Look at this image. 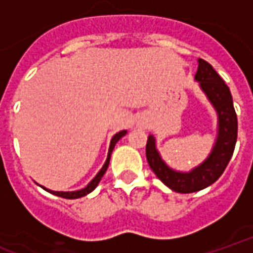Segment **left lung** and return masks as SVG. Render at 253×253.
<instances>
[{"label": "left lung", "mask_w": 253, "mask_h": 253, "mask_svg": "<svg viewBox=\"0 0 253 253\" xmlns=\"http://www.w3.org/2000/svg\"><path fill=\"white\" fill-rule=\"evenodd\" d=\"M198 63L195 80L217 113V136L211 154L190 172H180L166 165L152 135H148L146 144V157L154 173L169 188L179 194L196 192L216 182L228 166L238 139V117L228 86L207 61L199 58Z\"/></svg>", "instance_id": "obj_1"}]
</instances>
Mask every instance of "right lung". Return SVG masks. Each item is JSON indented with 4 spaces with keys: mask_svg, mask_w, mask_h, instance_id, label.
<instances>
[{
    "mask_svg": "<svg viewBox=\"0 0 253 253\" xmlns=\"http://www.w3.org/2000/svg\"><path fill=\"white\" fill-rule=\"evenodd\" d=\"M127 131L123 130V131H119V132H117V134L114 135L113 139H111V142H110V147H109V154H107V159H106L105 165H103V167L101 169V171L96 173L95 178L92 179L91 182L88 183L87 186L84 187V188H82V190H78V191H67V192H63V191H51V190H47V188H45V187H42L43 190H46L47 192H50V194H53V195H57V196H61V198H65V199H78V198H82V196L87 195V194H90L91 191L95 190V187L98 186V183L101 182L102 176L105 175L106 169H107V167H109V163H110V158H111V152H113L114 147H115V144H117V142H118L122 136H125L126 135Z\"/></svg>",
    "mask_w": 253,
    "mask_h": 253,
    "instance_id": "1",
    "label": "right lung"
}]
</instances>
